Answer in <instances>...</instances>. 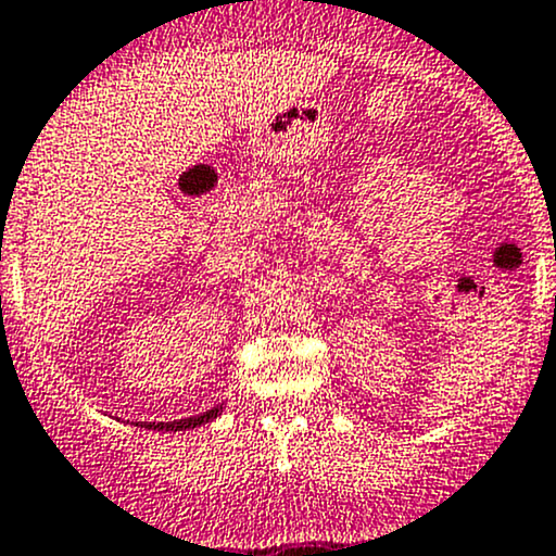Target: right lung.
<instances>
[{"label":"right lung","mask_w":556,"mask_h":556,"mask_svg":"<svg viewBox=\"0 0 556 556\" xmlns=\"http://www.w3.org/2000/svg\"><path fill=\"white\" fill-rule=\"evenodd\" d=\"M217 414H219V405H217V408L206 410V414H201V416H190V419L166 421V424H156V421H153V424H148V429H164V432H180V429H193V427H201V424L217 419Z\"/></svg>","instance_id":"1"}]
</instances>
